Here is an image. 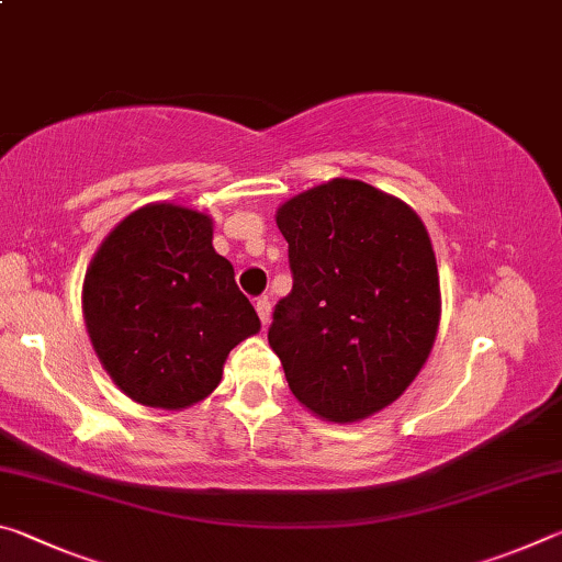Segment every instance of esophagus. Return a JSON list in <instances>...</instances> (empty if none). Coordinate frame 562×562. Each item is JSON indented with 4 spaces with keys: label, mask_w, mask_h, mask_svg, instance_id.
Instances as JSON below:
<instances>
[{
    "label": "esophagus",
    "mask_w": 562,
    "mask_h": 562,
    "mask_svg": "<svg viewBox=\"0 0 562 562\" xmlns=\"http://www.w3.org/2000/svg\"><path fill=\"white\" fill-rule=\"evenodd\" d=\"M255 310H258V317H260L262 325H270V312H272L270 300L268 297H260L258 302H255Z\"/></svg>",
    "instance_id": "1"
}]
</instances>
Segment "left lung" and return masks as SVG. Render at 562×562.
Masks as SVG:
<instances>
[{
  "label": "left lung",
  "instance_id": "left-lung-1",
  "mask_svg": "<svg viewBox=\"0 0 562 562\" xmlns=\"http://www.w3.org/2000/svg\"><path fill=\"white\" fill-rule=\"evenodd\" d=\"M292 292L268 331L290 392L335 424L396 402L429 359L441 317L429 233L412 207L335 178L278 207Z\"/></svg>",
  "mask_w": 562,
  "mask_h": 562
}]
</instances>
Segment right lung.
I'll list each match as a JSON object with an SVG mask.
<instances>
[{
	"label": "right lung",
	"instance_id": "right-lung-1",
	"mask_svg": "<svg viewBox=\"0 0 562 562\" xmlns=\"http://www.w3.org/2000/svg\"><path fill=\"white\" fill-rule=\"evenodd\" d=\"M93 351L133 402L178 412L221 384L231 349L260 331L211 215L148 203L113 227L83 278Z\"/></svg>",
	"mask_w": 562,
	"mask_h": 562
}]
</instances>
